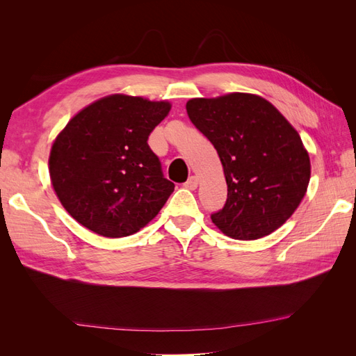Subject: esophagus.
Returning a JSON list of instances; mask_svg holds the SVG:
<instances>
[{
    "instance_id": "34e87169",
    "label": "esophagus",
    "mask_w": 356,
    "mask_h": 356,
    "mask_svg": "<svg viewBox=\"0 0 356 356\" xmlns=\"http://www.w3.org/2000/svg\"><path fill=\"white\" fill-rule=\"evenodd\" d=\"M197 184H199L197 177H190V178L184 182V187L188 188V190H196V188H197Z\"/></svg>"
}]
</instances>
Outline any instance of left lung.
<instances>
[{
	"label": "left lung",
	"mask_w": 356,
	"mask_h": 356,
	"mask_svg": "<svg viewBox=\"0 0 356 356\" xmlns=\"http://www.w3.org/2000/svg\"><path fill=\"white\" fill-rule=\"evenodd\" d=\"M188 118L217 149L227 200L211 215L233 239L270 234L305 197L310 160L296 129L275 106L250 93L190 99Z\"/></svg>",
	"instance_id": "1"
}]
</instances>
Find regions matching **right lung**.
I'll return each mask as SVG.
<instances>
[{
    "mask_svg": "<svg viewBox=\"0 0 356 356\" xmlns=\"http://www.w3.org/2000/svg\"><path fill=\"white\" fill-rule=\"evenodd\" d=\"M170 110L126 95L72 117L51 147L49 170L63 208L86 229L123 238L152 221L172 195L148 136Z\"/></svg>",
    "mask_w": 356,
    "mask_h": 356,
    "instance_id": "1",
    "label": "right lung"
}]
</instances>
